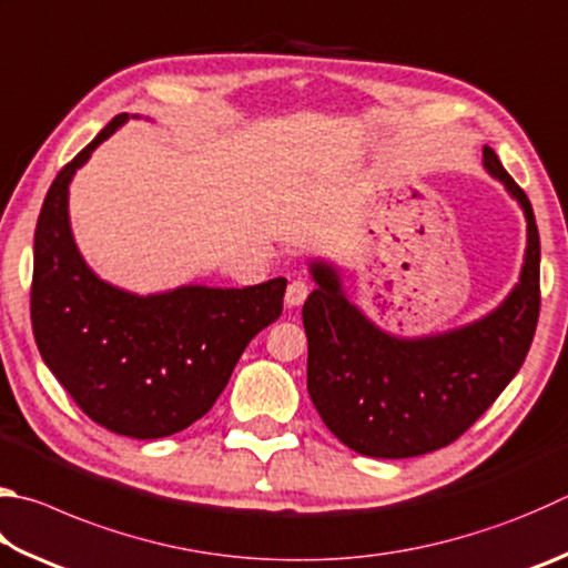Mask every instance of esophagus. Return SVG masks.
I'll return each mask as SVG.
<instances>
[{"mask_svg":"<svg viewBox=\"0 0 568 568\" xmlns=\"http://www.w3.org/2000/svg\"><path fill=\"white\" fill-rule=\"evenodd\" d=\"M307 295H311V285H307L305 281H293L291 285H287L285 303H287V307H297L305 303Z\"/></svg>","mask_w":568,"mask_h":568,"instance_id":"1","label":"esophagus"}]
</instances>
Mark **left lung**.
I'll list each match as a JSON object with an SVG mask.
<instances>
[{
    "mask_svg": "<svg viewBox=\"0 0 568 568\" xmlns=\"http://www.w3.org/2000/svg\"><path fill=\"white\" fill-rule=\"evenodd\" d=\"M484 169L527 219L519 283L489 315L437 335H389L347 301L333 265L311 263L317 287L303 305L307 392L327 429L359 455L405 459L452 445L491 407L529 353L541 305L539 231L527 193L489 146Z\"/></svg>",
    "mask_w": 568,
    "mask_h": 568,
    "instance_id": "8db88e82",
    "label": "left lung"
}]
</instances>
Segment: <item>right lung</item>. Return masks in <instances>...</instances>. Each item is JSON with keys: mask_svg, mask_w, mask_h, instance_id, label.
<instances>
[{"mask_svg": "<svg viewBox=\"0 0 568 568\" xmlns=\"http://www.w3.org/2000/svg\"><path fill=\"white\" fill-rule=\"evenodd\" d=\"M126 121L119 113L106 123L49 185L34 233L32 327L41 359L87 417L123 437L159 439L213 407L243 349L281 317L287 281L156 295L101 281L71 235L69 183Z\"/></svg>", "mask_w": 568, "mask_h": 568, "instance_id": "obj_1", "label": "right lung"}]
</instances>
